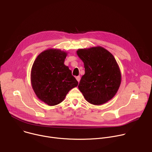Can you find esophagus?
<instances>
[{
    "mask_svg": "<svg viewBox=\"0 0 152 152\" xmlns=\"http://www.w3.org/2000/svg\"><path fill=\"white\" fill-rule=\"evenodd\" d=\"M76 80H77V82H79V81H80V76H76Z\"/></svg>",
    "mask_w": 152,
    "mask_h": 152,
    "instance_id": "34e87169",
    "label": "esophagus"
}]
</instances>
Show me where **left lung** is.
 Segmentation results:
<instances>
[{
	"instance_id": "obj_1",
	"label": "left lung",
	"mask_w": 152,
	"mask_h": 152,
	"mask_svg": "<svg viewBox=\"0 0 152 152\" xmlns=\"http://www.w3.org/2000/svg\"><path fill=\"white\" fill-rule=\"evenodd\" d=\"M83 62L85 74L78 88L86 100L102 104L114 97L121 83V75L114 56L106 49L97 46L77 50Z\"/></svg>"
}]
</instances>
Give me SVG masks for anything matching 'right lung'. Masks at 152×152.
Listing matches in <instances>:
<instances>
[{"instance_id":"add662e5","label":"right lung","mask_w":152,"mask_h":152,"mask_svg":"<svg viewBox=\"0 0 152 152\" xmlns=\"http://www.w3.org/2000/svg\"><path fill=\"white\" fill-rule=\"evenodd\" d=\"M67 53L50 49L35 59L31 70L32 88L42 102L49 106L62 102L69 91L77 86L72 71L64 65Z\"/></svg>"}]
</instances>
